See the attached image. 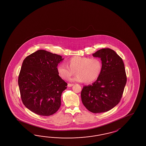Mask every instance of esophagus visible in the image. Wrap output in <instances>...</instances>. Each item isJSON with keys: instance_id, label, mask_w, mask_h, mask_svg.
<instances>
[{"instance_id": "esophagus-1", "label": "esophagus", "mask_w": 146, "mask_h": 146, "mask_svg": "<svg viewBox=\"0 0 146 146\" xmlns=\"http://www.w3.org/2000/svg\"><path fill=\"white\" fill-rule=\"evenodd\" d=\"M74 85V84H68V87H71L72 86H73Z\"/></svg>"}]
</instances>
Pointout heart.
Listing matches in <instances>:
<instances>
[{"instance_id": "b5f03b06", "label": "heart", "mask_w": 146, "mask_h": 146, "mask_svg": "<svg viewBox=\"0 0 146 146\" xmlns=\"http://www.w3.org/2000/svg\"><path fill=\"white\" fill-rule=\"evenodd\" d=\"M67 65L60 64L57 67L59 77L63 79H68L75 73L72 81L84 82L91 84L99 77L102 70V62L99 58L73 56L67 61Z\"/></svg>"}]
</instances>
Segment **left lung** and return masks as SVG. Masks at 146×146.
<instances>
[{"instance_id": "1", "label": "left lung", "mask_w": 146, "mask_h": 146, "mask_svg": "<svg viewBox=\"0 0 146 146\" xmlns=\"http://www.w3.org/2000/svg\"><path fill=\"white\" fill-rule=\"evenodd\" d=\"M93 56L102 60V72L94 83L83 87L81 97L89 111L100 113L109 111L120 102L127 77L123 61L114 50L103 48Z\"/></svg>"}]
</instances>
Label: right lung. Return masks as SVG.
Instances as JSON below:
<instances>
[{"label": "right lung", "instance_id": "1", "mask_svg": "<svg viewBox=\"0 0 146 146\" xmlns=\"http://www.w3.org/2000/svg\"><path fill=\"white\" fill-rule=\"evenodd\" d=\"M64 58L45 50H38L22 62L18 84L22 102L31 111L42 116L56 113L67 84L60 77L57 67Z\"/></svg>", "mask_w": 146, "mask_h": 146}]
</instances>
